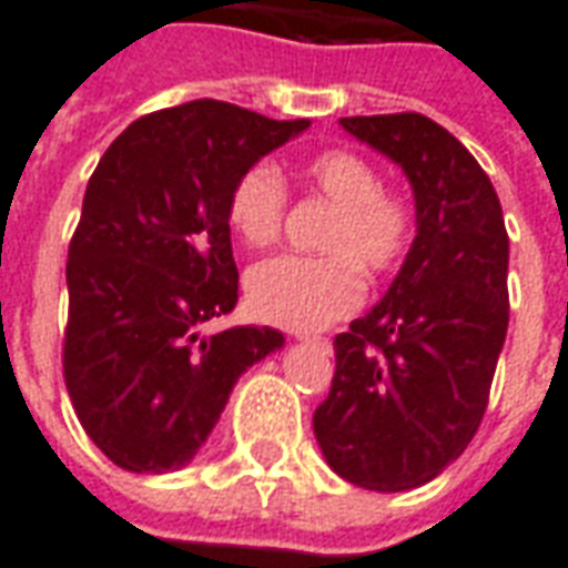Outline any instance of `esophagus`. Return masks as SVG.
<instances>
[{"label":"esophagus","instance_id":"1","mask_svg":"<svg viewBox=\"0 0 568 568\" xmlns=\"http://www.w3.org/2000/svg\"><path fill=\"white\" fill-rule=\"evenodd\" d=\"M297 341H304V344H313V346H320V349H332V337H325V334H297Z\"/></svg>","mask_w":568,"mask_h":568}]
</instances>
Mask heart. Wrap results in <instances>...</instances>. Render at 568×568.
Returning a JSON list of instances; mask_svg holds the SVG:
<instances>
[{"label": "heart", "instance_id": "b5f03b06", "mask_svg": "<svg viewBox=\"0 0 568 568\" xmlns=\"http://www.w3.org/2000/svg\"><path fill=\"white\" fill-rule=\"evenodd\" d=\"M297 182L332 206L320 234L325 255H276L248 271L246 295L255 316L307 332L344 320L362 304L365 280H383L405 264L417 210L405 191L381 182L377 166L349 149L316 151L301 161ZM288 191L273 163H255L227 194V224L252 248L283 234Z\"/></svg>", "mask_w": 568, "mask_h": 568}]
</instances>
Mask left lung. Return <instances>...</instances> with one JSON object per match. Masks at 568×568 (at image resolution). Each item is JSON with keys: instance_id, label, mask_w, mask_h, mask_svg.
<instances>
[{"instance_id": "8db88e82", "label": "left lung", "mask_w": 568, "mask_h": 568, "mask_svg": "<svg viewBox=\"0 0 568 568\" xmlns=\"http://www.w3.org/2000/svg\"><path fill=\"white\" fill-rule=\"evenodd\" d=\"M341 124L405 170L417 236L386 297L334 337L313 432L344 480L398 493L440 475L484 419L508 332V231L489 175L432 118Z\"/></svg>"}]
</instances>
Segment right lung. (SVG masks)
Segmentation results:
<instances>
[{
    "label": "right lung",
    "instance_id": "obj_1",
    "mask_svg": "<svg viewBox=\"0 0 568 568\" xmlns=\"http://www.w3.org/2000/svg\"><path fill=\"white\" fill-rule=\"evenodd\" d=\"M219 100L133 121L97 163L69 243L63 381L88 438L121 468L191 463L240 374L283 346L276 328L203 325L236 304L227 194L307 130Z\"/></svg>",
    "mask_w": 568,
    "mask_h": 568
}]
</instances>
